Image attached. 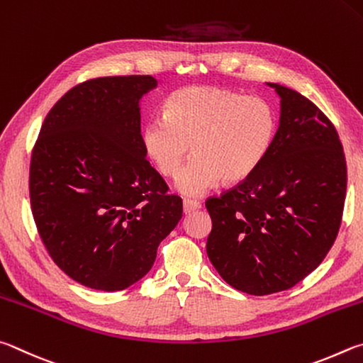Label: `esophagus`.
<instances>
[{
    "label": "esophagus",
    "mask_w": 363,
    "mask_h": 363,
    "mask_svg": "<svg viewBox=\"0 0 363 363\" xmlns=\"http://www.w3.org/2000/svg\"><path fill=\"white\" fill-rule=\"evenodd\" d=\"M199 208H201L199 201H193V199L183 201V212H185V213H191L194 211H199Z\"/></svg>",
    "instance_id": "esophagus-1"
}]
</instances>
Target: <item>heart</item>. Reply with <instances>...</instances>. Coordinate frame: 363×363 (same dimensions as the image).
I'll return each instance as SVG.
<instances>
[{
    "label": "heart",
    "mask_w": 363,
    "mask_h": 363,
    "mask_svg": "<svg viewBox=\"0 0 363 363\" xmlns=\"http://www.w3.org/2000/svg\"><path fill=\"white\" fill-rule=\"evenodd\" d=\"M277 133L274 108L259 97L218 87L178 89L165 101V114L142 124L140 143L159 174L175 177L193 151L196 157L177 178V189L201 196L221 180L249 178L268 156Z\"/></svg>",
    "instance_id": "b5f03b06"
}]
</instances>
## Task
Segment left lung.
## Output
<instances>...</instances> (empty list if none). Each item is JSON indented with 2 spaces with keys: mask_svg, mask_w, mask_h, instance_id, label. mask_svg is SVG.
I'll return each instance as SVG.
<instances>
[{
  "mask_svg": "<svg viewBox=\"0 0 363 363\" xmlns=\"http://www.w3.org/2000/svg\"><path fill=\"white\" fill-rule=\"evenodd\" d=\"M281 119L263 164L218 198L207 255L236 290L271 295L311 274L338 236L347 169L338 132L294 89L274 82Z\"/></svg>",
  "mask_w": 363,
  "mask_h": 363,
  "instance_id": "obj_1",
  "label": "left lung"
}]
</instances>
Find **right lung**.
<instances>
[{"instance_id":"add662e5","label":"right lung","mask_w":363,"mask_h":363,"mask_svg":"<svg viewBox=\"0 0 363 363\" xmlns=\"http://www.w3.org/2000/svg\"><path fill=\"white\" fill-rule=\"evenodd\" d=\"M148 74L81 82L48 113L31 152V212L50 258L95 290L130 287L151 269L182 218L140 143Z\"/></svg>"}]
</instances>
